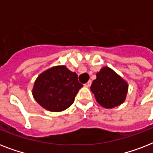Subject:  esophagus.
<instances>
[{"mask_svg": "<svg viewBox=\"0 0 153 153\" xmlns=\"http://www.w3.org/2000/svg\"><path fill=\"white\" fill-rule=\"evenodd\" d=\"M85 86H86V87H90V86H91V80L87 82H86V83L85 84Z\"/></svg>", "mask_w": 153, "mask_h": 153, "instance_id": "obj_1", "label": "esophagus"}]
</instances>
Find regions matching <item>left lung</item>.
<instances>
[{
    "instance_id": "8db88e82",
    "label": "left lung",
    "mask_w": 153,
    "mask_h": 153,
    "mask_svg": "<svg viewBox=\"0 0 153 153\" xmlns=\"http://www.w3.org/2000/svg\"><path fill=\"white\" fill-rule=\"evenodd\" d=\"M91 86V91L101 106L112 109L126 101L128 93V82L108 67H102L96 74Z\"/></svg>"
}]
</instances>
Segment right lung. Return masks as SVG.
I'll list each match as a JSON object with an SVG mask.
<instances>
[{
    "mask_svg": "<svg viewBox=\"0 0 153 153\" xmlns=\"http://www.w3.org/2000/svg\"><path fill=\"white\" fill-rule=\"evenodd\" d=\"M78 75L64 65L55 66L37 77L32 95L38 104L51 112H61L73 104L79 89Z\"/></svg>",
    "mask_w": 153,
    "mask_h": 153,
    "instance_id": "1",
    "label": "right lung"
}]
</instances>
